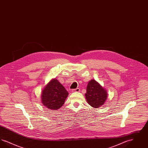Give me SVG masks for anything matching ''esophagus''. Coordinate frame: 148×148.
Returning <instances> with one entry per match:
<instances>
[{
	"label": "esophagus",
	"mask_w": 148,
	"mask_h": 148,
	"mask_svg": "<svg viewBox=\"0 0 148 148\" xmlns=\"http://www.w3.org/2000/svg\"><path fill=\"white\" fill-rule=\"evenodd\" d=\"M80 89L79 88H76V89H72L71 92H80Z\"/></svg>",
	"instance_id": "obj_1"
}]
</instances>
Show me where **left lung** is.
<instances>
[{
    "label": "left lung",
    "mask_w": 148,
    "mask_h": 148,
    "mask_svg": "<svg viewBox=\"0 0 148 148\" xmlns=\"http://www.w3.org/2000/svg\"><path fill=\"white\" fill-rule=\"evenodd\" d=\"M85 95L88 104L95 108L103 106L108 97L106 90L93 79L88 83Z\"/></svg>",
    "instance_id": "obj_1"
}]
</instances>
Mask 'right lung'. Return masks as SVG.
Wrapping results in <instances>:
<instances>
[{
    "label": "right lung",
    "mask_w": 148,
    "mask_h": 148,
    "mask_svg": "<svg viewBox=\"0 0 148 148\" xmlns=\"http://www.w3.org/2000/svg\"><path fill=\"white\" fill-rule=\"evenodd\" d=\"M69 93L56 79L51 80L42 90V104L50 109L57 110L62 106Z\"/></svg>",
    "instance_id": "obj_1"
}]
</instances>
